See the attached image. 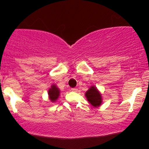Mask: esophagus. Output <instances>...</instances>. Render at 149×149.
<instances>
[{"label": "esophagus", "instance_id": "esophagus-1", "mask_svg": "<svg viewBox=\"0 0 149 149\" xmlns=\"http://www.w3.org/2000/svg\"><path fill=\"white\" fill-rule=\"evenodd\" d=\"M71 91H74V92H77V88H72V89H71Z\"/></svg>", "mask_w": 149, "mask_h": 149}]
</instances>
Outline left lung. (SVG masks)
Listing matches in <instances>:
<instances>
[{
    "label": "left lung",
    "instance_id": "obj_1",
    "mask_svg": "<svg viewBox=\"0 0 149 149\" xmlns=\"http://www.w3.org/2000/svg\"><path fill=\"white\" fill-rule=\"evenodd\" d=\"M85 96L93 107H98L102 102V95L95 86H91L85 93Z\"/></svg>",
    "mask_w": 149,
    "mask_h": 149
}]
</instances>
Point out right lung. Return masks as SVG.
Instances as JSON below:
<instances>
[{
	"label": "right lung",
	"instance_id": "1",
	"mask_svg": "<svg viewBox=\"0 0 149 149\" xmlns=\"http://www.w3.org/2000/svg\"><path fill=\"white\" fill-rule=\"evenodd\" d=\"M60 91L58 87L56 85H52V87L48 91L49 98L50 101L52 102H55L60 96Z\"/></svg>",
	"mask_w": 149,
	"mask_h": 149
}]
</instances>
